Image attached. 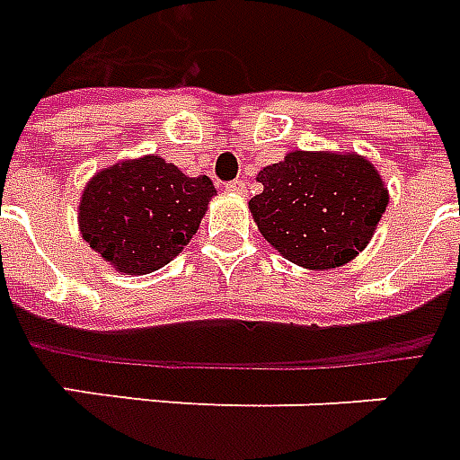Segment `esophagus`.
<instances>
[{"mask_svg": "<svg viewBox=\"0 0 460 460\" xmlns=\"http://www.w3.org/2000/svg\"><path fill=\"white\" fill-rule=\"evenodd\" d=\"M247 186H250V181H247V179H234V181H230L226 189L230 193H244L247 191Z\"/></svg>", "mask_w": 460, "mask_h": 460, "instance_id": "34e87169", "label": "esophagus"}]
</instances>
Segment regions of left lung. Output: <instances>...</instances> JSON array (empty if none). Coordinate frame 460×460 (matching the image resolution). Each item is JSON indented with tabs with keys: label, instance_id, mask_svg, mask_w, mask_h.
Returning a JSON list of instances; mask_svg holds the SVG:
<instances>
[{
	"label": "left lung",
	"instance_id": "left-lung-1",
	"mask_svg": "<svg viewBox=\"0 0 460 460\" xmlns=\"http://www.w3.org/2000/svg\"><path fill=\"white\" fill-rule=\"evenodd\" d=\"M250 213L279 254L310 271L349 264L388 206L381 172L357 152L291 150L257 174Z\"/></svg>",
	"mask_w": 460,
	"mask_h": 460
}]
</instances>
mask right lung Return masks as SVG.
Masks as SVG:
<instances>
[{
    "label": "right lung",
    "instance_id": "1",
    "mask_svg": "<svg viewBox=\"0 0 460 460\" xmlns=\"http://www.w3.org/2000/svg\"><path fill=\"white\" fill-rule=\"evenodd\" d=\"M213 196L206 174L186 177L160 155L120 160L86 181L79 233L119 274H152L191 243Z\"/></svg>",
    "mask_w": 460,
    "mask_h": 460
}]
</instances>
